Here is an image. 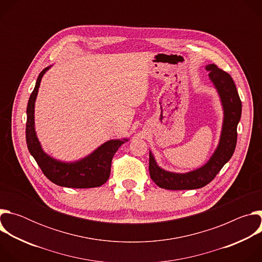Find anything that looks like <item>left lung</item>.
Masks as SVG:
<instances>
[{
	"label": "left lung",
	"mask_w": 262,
	"mask_h": 262,
	"mask_svg": "<svg viewBox=\"0 0 262 262\" xmlns=\"http://www.w3.org/2000/svg\"><path fill=\"white\" fill-rule=\"evenodd\" d=\"M205 69L220 96L224 111L222 132L219 144L210 159L200 168L186 173H175L161 168L152 152L149 151V174L162 189L195 190L209 183L232 157L237 140V124L242 116V101L230 74L214 64H208Z\"/></svg>",
	"instance_id": "left-lung-1"
}]
</instances>
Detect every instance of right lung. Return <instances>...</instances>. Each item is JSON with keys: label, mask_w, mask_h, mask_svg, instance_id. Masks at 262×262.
<instances>
[{"label": "right lung", "mask_w": 262, "mask_h": 262, "mask_svg": "<svg viewBox=\"0 0 262 262\" xmlns=\"http://www.w3.org/2000/svg\"><path fill=\"white\" fill-rule=\"evenodd\" d=\"M48 66L38 76L27 106L26 140L31 156L38 164L43 174L55 184L65 188L89 189L102 185L110 177L112 159L119 147L128 139L110 140L97 147L93 152L76 162H62L43 151L35 132V101L43 74L51 68Z\"/></svg>", "instance_id": "1"}]
</instances>
